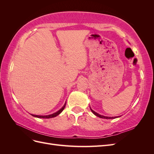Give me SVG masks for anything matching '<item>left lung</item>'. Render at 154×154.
<instances>
[{
    "label": "left lung",
    "instance_id": "left-lung-1",
    "mask_svg": "<svg viewBox=\"0 0 154 154\" xmlns=\"http://www.w3.org/2000/svg\"><path fill=\"white\" fill-rule=\"evenodd\" d=\"M90 109H91V111H92V112L94 114V115H96V116H97V117H99V118H103V119H115V118H119V117H120V116H115V117H108V116H102V115H100V114H97V112H94V110H93L91 107H90Z\"/></svg>",
    "mask_w": 154,
    "mask_h": 154
}]
</instances>
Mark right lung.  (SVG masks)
Masks as SVG:
<instances>
[{
  "instance_id": "1",
  "label": "right lung",
  "mask_w": 154,
  "mask_h": 154,
  "mask_svg": "<svg viewBox=\"0 0 154 154\" xmlns=\"http://www.w3.org/2000/svg\"><path fill=\"white\" fill-rule=\"evenodd\" d=\"M66 102L65 103L64 105L62 107L61 109H60L58 111H57V112H54L52 114H49V115H46V116H39V115H35V114H31V116H33V117L35 118H44V119H49V118H54L56 116H57L58 115H59L60 113L62 112L65 106H66Z\"/></svg>"
}]
</instances>
